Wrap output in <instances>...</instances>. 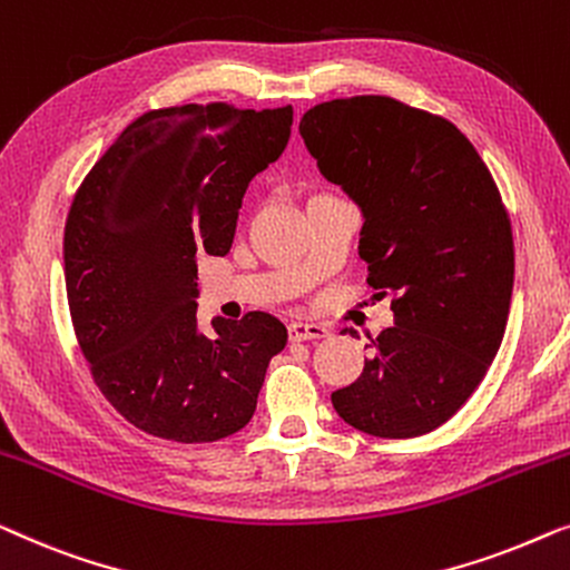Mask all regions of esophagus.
<instances>
[{"mask_svg":"<svg viewBox=\"0 0 570 570\" xmlns=\"http://www.w3.org/2000/svg\"><path fill=\"white\" fill-rule=\"evenodd\" d=\"M288 335H292V341H320V338H327L331 331L317 323H292L288 325Z\"/></svg>","mask_w":570,"mask_h":570,"instance_id":"1","label":"esophagus"}]
</instances>
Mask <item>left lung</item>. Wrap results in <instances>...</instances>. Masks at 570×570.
Returning <instances> with one entry per match:
<instances>
[{
	"label": "left lung",
	"instance_id": "1",
	"mask_svg": "<svg viewBox=\"0 0 570 570\" xmlns=\"http://www.w3.org/2000/svg\"><path fill=\"white\" fill-rule=\"evenodd\" d=\"M299 134L362 208L366 284L395 312L333 407L372 436L429 434L468 403L507 331L514 237L499 188L460 128L384 95L320 102Z\"/></svg>",
	"mask_w": 570,
	"mask_h": 570
}]
</instances>
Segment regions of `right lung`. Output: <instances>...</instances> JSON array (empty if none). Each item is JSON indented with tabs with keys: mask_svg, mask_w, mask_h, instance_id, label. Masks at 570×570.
Returning a JSON list of instances; mask_svg holds the SVG:
<instances>
[{
	"mask_svg": "<svg viewBox=\"0 0 570 570\" xmlns=\"http://www.w3.org/2000/svg\"><path fill=\"white\" fill-rule=\"evenodd\" d=\"M292 121V106L149 110L71 202L63 276L79 348L108 403L151 436L202 444L247 426L286 346L268 312L198 331L196 255L229 253L245 190L282 157Z\"/></svg>",
	"mask_w": 570,
	"mask_h": 570,
	"instance_id": "right-lung-1",
	"label": "right lung"
}]
</instances>
